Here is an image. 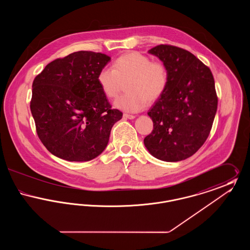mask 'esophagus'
Listing matches in <instances>:
<instances>
[{
  "label": "esophagus",
  "mask_w": 250,
  "mask_h": 250,
  "mask_svg": "<svg viewBox=\"0 0 250 250\" xmlns=\"http://www.w3.org/2000/svg\"><path fill=\"white\" fill-rule=\"evenodd\" d=\"M135 117H136V116H134V115H130V114H126V113H125V114H124V118H125V119H135Z\"/></svg>",
  "instance_id": "obj_1"
}]
</instances>
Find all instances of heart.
<instances>
[{
    "label": "heart",
    "instance_id": "1",
    "mask_svg": "<svg viewBox=\"0 0 250 250\" xmlns=\"http://www.w3.org/2000/svg\"><path fill=\"white\" fill-rule=\"evenodd\" d=\"M128 82L125 90L114 102V107L127 112H139L154 102L166 91L167 73L166 67L139 52L120 56L112 63V68L105 67L97 76V83L108 98L119 94L122 83Z\"/></svg>",
    "mask_w": 250,
    "mask_h": 250
}]
</instances>
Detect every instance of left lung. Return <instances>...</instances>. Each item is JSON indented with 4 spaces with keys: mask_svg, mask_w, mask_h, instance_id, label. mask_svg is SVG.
<instances>
[{
    "mask_svg": "<svg viewBox=\"0 0 250 250\" xmlns=\"http://www.w3.org/2000/svg\"><path fill=\"white\" fill-rule=\"evenodd\" d=\"M148 52L166 67L167 85L148 112L154 129L144 145L159 160H185L202 147L212 128L217 108L214 77L186 49L159 45Z\"/></svg>",
    "mask_w": 250,
    "mask_h": 250,
    "instance_id": "obj_1",
    "label": "left lung"
}]
</instances>
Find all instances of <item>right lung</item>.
Instances as JSON below:
<instances>
[{"instance_id":"1","label":"right lung","mask_w":250,"mask_h":250,"mask_svg":"<svg viewBox=\"0 0 250 250\" xmlns=\"http://www.w3.org/2000/svg\"><path fill=\"white\" fill-rule=\"evenodd\" d=\"M109 61L106 54L77 51L36 76L30 107L37 135L52 155L83 162L106 149L113 125L123 117L97 83Z\"/></svg>"}]
</instances>
